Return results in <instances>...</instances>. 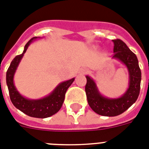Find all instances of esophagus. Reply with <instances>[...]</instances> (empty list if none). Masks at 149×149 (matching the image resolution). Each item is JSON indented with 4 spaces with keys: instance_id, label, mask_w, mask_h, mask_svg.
I'll use <instances>...</instances> for the list:
<instances>
[{
    "instance_id": "obj_1",
    "label": "esophagus",
    "mask_w": 149,
    "mask_h": 149,
    "mask_svg": "<svg viewBox=\"0 0 149 149\" xmlns=\"http://www.w3.org/2000/svg\"><path fill=\"white\" fill-rule=\"evenodd\" d=\"M81 72H82V74H86V73L88 72V70H87L86 69H82V70H81Z\"/></svg>"
}]
</instances>
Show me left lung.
Wrapping results in <instances>:
<instances>
[{"label": "left lung", "instance_id": "1", "mask_svg": "<svg viewBox=\"0 0 149 149\" xmlns=\"http://www.w3.org/2000/svg\"><path fill=\"white\" fill-rule=\"evenodd\" d=\"M113 42V58L119 60L127 67L130 77L129 88L118 98H108L100 94L95 82L86 76V93L90 107L95 113L106 117H114L127 111L136 102L139 95L141 83V70L137 57L120 39L112 40Z\"/></svg>", "mask_w": 149, "mask_h": 149}]
</instances>
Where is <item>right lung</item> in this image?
I'll list each match as a JSON object with an SVG mask.
<instances>
[{
    "label": "right lung",
    "mask_w": 149,
    "mask_h": 149,
    "mask_svg": "<svg viewBox=\"0 0 149 149\" xmlns=\"http://www.w3.org/2000/svg\"><path fill=\"white\" fill-rule=\"evenodd\" d=\"M36 38L37 37H34L32 39H30L25 45L24 51L22 54L16 56L14 59L12 61L7 71L6 80H7V85L11 102L17 109L29 117H36V118H46L55 114L57 112L59 111L63 105L66 92L74 81L75 78L60 83L49 95L41 99H28L19 93L13 83V77L15 72L17 70L19 63L31 42Z\"/></svg>",
    "instance_id": "obj_1"
}]
</instances>
